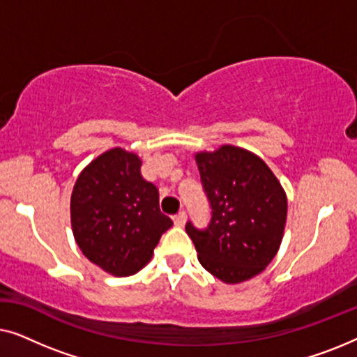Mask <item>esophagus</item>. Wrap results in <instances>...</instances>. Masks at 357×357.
Wrapping results in <instances>:
<instances>
[{
    "mask_svg": "<svg viewBox=\"0 0 357 357\" xmlns=\"http://www.w3.org/2000/svg\"><path fill=\"white\" fill-rule=\"evenodd\" d=\"M185 221H187V214H185L183 211H182V213H178L177 216H174V224H175V226L182 227L183 224H185Z\"/></svg>",
    "mask_w": 357,
    "mask_h": 357,
    "instance_id": "1",
    "label": "esophagus"
}]
</instances>
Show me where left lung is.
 I'll use <instances>...</instances> for the list:
<instances>
[{
    "mask_svg": "<svg viewBox=\"0 0 357 357\" xmlns=\"http://www.w3.org/2000/svg\"><path fill=\"white\" fill-rule=\"evenodd\" d=\"M211 204L206 229L187 222L204 270L226 284L260 275L280 250L287 218V198L280 180L250 151L224 144L195 154Z\"/></svg>",
    "mask_w": 357,
    "mask_h": 357,
    "instance_id": "obj_1",
    "label": "left lung"
}]
</instances>
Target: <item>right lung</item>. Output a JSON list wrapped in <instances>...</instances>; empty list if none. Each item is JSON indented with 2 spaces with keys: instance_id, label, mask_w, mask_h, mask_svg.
<instances>
[{
  "instance_id": "1",
  "label": "right lung",
  "mask_w": 357,
  "mask_h": 357,
  "mask_svg": "<svg viewBox=\"0 0 357 357\" xmlns=\"http://www.w3.org/2000/svg\"><path fill=\"white\" fill-rule=\"evenodd\" d=\"M141 159L114 148L97 155L71 193V227L87 260L114 276H131L153 258L172 226L160 213L159 190L141 175Z\"/></svg>"
}]
</instances>
